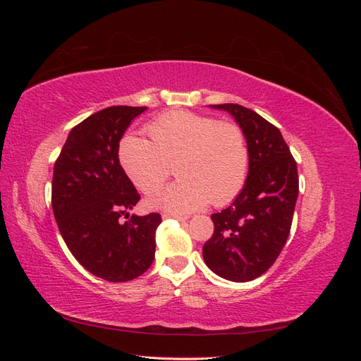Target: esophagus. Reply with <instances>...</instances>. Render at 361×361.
Masks as SVG:
<instances>
[{
	"label": "esophagus",
	"mask_w": 361,
	"mask_h": 361,
	"mask_svg": "<svg viewBox=\"0 0 361 361\" xmlns=\"http://www.w3.org/2000/svg\"><path fill=\"white\" fill-rule=\"evenodd\" d=\"M162 218H164V220H176V221H185V220H187V216L176 215V214H164Z\"/></svg>",
	"instance_id": "1"
}]
</instances>
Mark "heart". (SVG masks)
I'll return each instance as SVG.
<instances>
[{
    "label": "heart",
    "mask_w": 361,
    "mask_h": 361,
    "mask_svg": "<svg viewBox=\"0 0 361 361\" xmlns=\"http://www.w3.org/2000/svg\"><path fill=\"white\" fill-rule=\"evenodd\" d=\"M150 141L125 135L118 161L129 180L143 194L157 192L174 162L179 178L150 204L171 214H188L207 202L231 203L244 188L250 149L244 130L235 123L191 111H170L146 126Z\"/></svg>",
    "instance_id": "heart-1"
}]
</instances>
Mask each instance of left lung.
Returning <instances> with one entry per match:
<instances>
[{"label":"left lung","instance_id":"obj_1","mask_svg":"<svg viewBox=\"0 0 361 361\" xmlns=\"http://www.w3.org/2000/svg\"><path fill=\"white\" fill-rule=\"evenodd\" d=\"M212 106L231 113L244 130L250 167L235 202L211 215L214 235L203 245V257L215 274L243 283L267 272L288 241L298 170L277 126L243 105Z\"/></svg>","mask_w":361,"mask_h":361}]
</instances>
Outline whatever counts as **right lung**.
I'll return each instance as SVG.
<instances>
[{
    "label": "right lung",
    "instance_id": "right-lung-1",
    "mask_svg": "<svg viewBox=\"0 0 361 361\" xmlns=\"http://www.w3.org/2000/svg\"><path fill=\"white\" fill-rule=\"evenodd\" d=\"M146 108L108 106L87 117L72 128L54 166L51 203L64 243L87 271L113 283L145 274L155 257L161 215L129 216L140 194L117 155L120 138Z\"/></svg>",
    "mask_w": 361,
    "mask_h": 361
}]
</instances>
